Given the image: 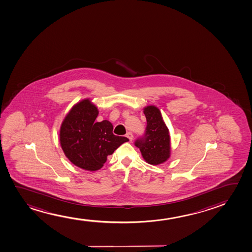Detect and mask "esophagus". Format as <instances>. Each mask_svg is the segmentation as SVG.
<instances>
[{
	"label": "esophagus",
	"mask_w": 252,
	"mask_h": 252,
	"mask_svg": "<svg viewBox=\"0 0 252 252\" xmlns=\"http://www.w3.org/2000/svg\"><path fill=\"white\" fill-rule=\"evenodd\" d=\"M126 136H127V137L129 139V141H130V142H131L132 140L134 139V135H133V134H132L131 132H128V133H127V135H126Z\"/></svg>",
	"instance_id": "1"
}]
</instances>
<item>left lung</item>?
I'll list each match as a JSON object with an SVG mask.
<instances>
[{"instance_id": "obj_1", "label": "left lung", "mask_w": 252, "mask_h": 252, "mask_svg": "<svg viewBox=\"0 0 252 252\" xmlns=\"http://www.w3.org/2000/svg\"><path fill=\"white\" fill-rule=\"evenodd\" d=\"M147 119L145 135L136 140L143 159L151 165H159L170 157L171 144L169 130L164 123L160 110L155 105L143 109Z\"/></svg>"}]
</instances>
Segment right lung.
<instances>
[{
	"label": "right lung",
	"instance_id": "add662e5",
	"mask_svg": "<svg viewBox=\"0 0 252 252\" xmlns=\"http://www.w3.org/2000/svg\"><path fill=\"white\" fill-rule=\"evenodd\" d=\"M98 110L89 98L72 106L61 124L60 141L68 159L87 171L102 168L108 156L128 139L114 135L109 121L95 122Z\"/></svg>",
	"mask_w": 252,
	"mask_h": 252
}]
</instances>
